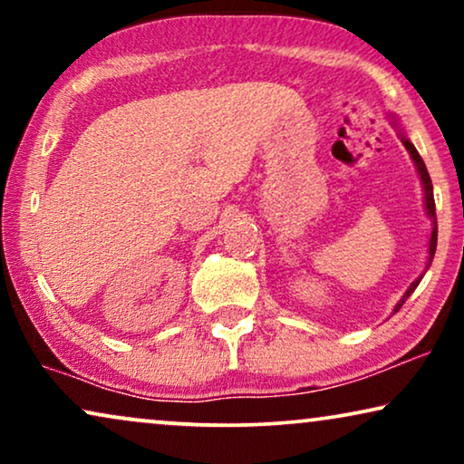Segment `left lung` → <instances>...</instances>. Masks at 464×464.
Returning <instances> with one entry per match:
<instances>
[{
  "label": "left lung",
  "mask_w": 464,
  "mask_h": 464,
  "mask_svg": "<svg viewBox=\"0 0 464 464\" xmlns=\"http://www.w3.org/2000/svg\"><path fill=\"white\" fill-rule=\"evenodd\" d=\"M401 141H403V145H405V150L410 151L411 154V160L416 162V169H418V173H420V179H422V186H424V202H427V211H429V215H430V219H433V234H430V245H429V259H433V256H435V249H437V215H435V198H433V183H430V177H429V170H427V167H424V162H422V158H420V154H418L416 151V148L414 145H411L408 139L405 137H401ZM418 283H420V278H418L416 283H411V287L405 291V295H403V300L397 304L395 306V313L399 308L403 306V302L408 300L410 297V294L411 291H414L416 287H418Z\"/></svg>",
  "instance_id": "left-lung-1"
}]
</instances>
